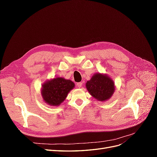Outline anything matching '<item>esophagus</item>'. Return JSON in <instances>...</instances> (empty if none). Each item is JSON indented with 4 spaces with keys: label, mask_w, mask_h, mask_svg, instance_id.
Here are the masks:
<instances>
[{
    "label": "esophagus",
    "mask_w": 157,
    "mask_h": 157,
    "mask_svg": "<svg viewBox=\"0 0 157 157\" xmlns=\"http://www.w3.org/2000/svg\"><path fill=\"white\" fill-rule=\"evenodd\" d=\"M77 87H78V88H81L82 86V82H78V83L77 84Z\"/></svg>",
    "instance_id": "obj_1"
}]
</instances>
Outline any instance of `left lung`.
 Wrapping results in <instances>:
<instances>
[{"label":"left lung","instance_id":"obj_1","mask_svg":"<svg viewBox=\"0 0 157 157\" xmlns=\"http://www.w3.org/2000/svg\"><path fill=\"white\" fill-rule=\"evenodd\" d=\"M86 86L89 93L97 100L106 101L115 91L113 80L107 75L96 73L86 82Z\"/></svg>","mask_w":157,"mask_h":157}]
</instances>
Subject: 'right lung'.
Masks as SVG:
<instances>
[{"mask_svg":"<svg viewBox=\"0 0 157 157\" xmlns=\"http://www.w3.org/2000/svg\"><path fill=\"white\" fill-rule=\"evenodd\" d=\"M75 86V84L70 80L58 77L47 81L42 86V96L48 104L58 106L62 103L67 94Z\"/></svg>","mask_w":157,"mask_h":157,"instance_id":"add662e5","label":"right lung"}]
</instances>
